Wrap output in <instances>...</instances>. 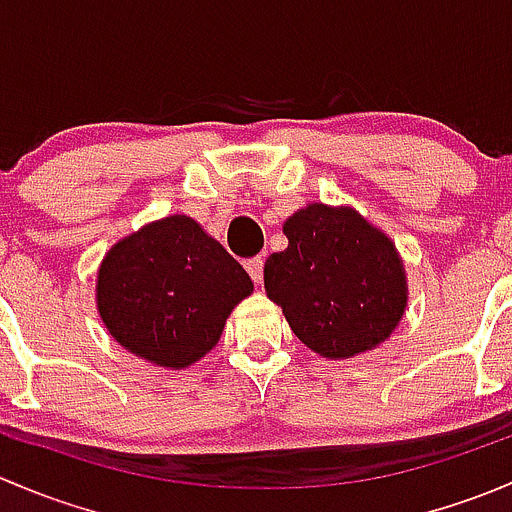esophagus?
<instances>
[{
	"instance_id": "obj_1",
	"label": "esophagus",
	"mask_w": 512,
	"mask_h": 512,
	"mask_svg": "<svg viewBox=\"0 0 512 512\" xmlns=\"http://www.w3.org/2000/svg\"><path fill=\"white\" fill-rule=\"evenodd\" d=\"M245 270H247V275L252 277V282H257V285H260L262 277H265V257L260 255V257H252V260H247Z\"/></svg>"
}]
</instances>
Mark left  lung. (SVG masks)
Wrapping results in <instances>:
<instances>
[{
    "mask_svg": "<svg viewBox=\"0 0 512 512\" xmlns=\"http://www.w3.org/2000/svg\"><path fill=\"white\" fill-rule=\"evenodd\" d=\"M287 250L265 262V289L312 352L349 359L384 342L406 309L394 242L352 208L309 205L285 223Z\"/></svg>",
    "mask_w": 512,
    "mask_h": 512,
    "instance_id": "8db88e82",
    "label": "left lung"
}]
</instances>
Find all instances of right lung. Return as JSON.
I'll use <instances>...</instances> for the list:
<instances>
[{
  "mask_svg": "<svg viewBox=\"0 0 512 512\" xmlns=\"http://www.w3.org/2000/svg\"><path fill=\"white\" fill-rule=\"evenodd\" d=\"M252 280L185 215L146 225L111 247L98 270V312L121 347L185 369L208 354Z\"/></svg>",
  "mask_w": 512,
  "mask_h": 512,
  "instance_id": "right-lung-1",
  "label": "right lung"
}]
</instances>
